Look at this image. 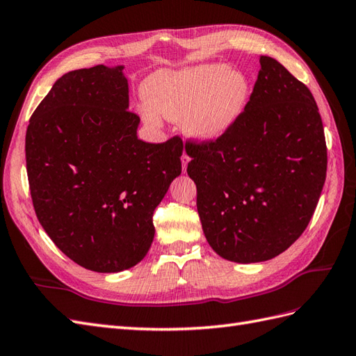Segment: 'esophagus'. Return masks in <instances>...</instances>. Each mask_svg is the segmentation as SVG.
<instances>
[{
    "label": "esophagus",
    "instance_id": "esophagus-1",
    "mask_svg": "<svg viewBox=\"0 0 356 356\" xmlns=\"http://www.w3.org/2000/svg\"><path fill=\"white\" fill-rule=\"evenodd\" d=\"M188 162H189V156L186 153H184V156H181V168H184V172L186 171L188 167Z\"/></svg>",
    "mask_w": 356,
    "mask_h": 356
}]
</instances>
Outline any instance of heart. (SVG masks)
Wrapping results in <instances>:
<instances>
[{
	"instance_id": "obj_1",
	"label": "heart",
	"mask_w": 356,
	"mask_h": 356,
	"mask_svg": "<svg viewBox=\"0 0 356 356\" xmlns=\"http://www.w3.org/2000/svg\"><path fill=\"white\" fill-rule=\"evenodd\" d=\"M149 106L145 122L159 124V115L181 120L184 131L198 141L222 136L241 117L250 97V81L224 65H202L176 72H156L143 86Z\"/></svg>"
}]
</instances>
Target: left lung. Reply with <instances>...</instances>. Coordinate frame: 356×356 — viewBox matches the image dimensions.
I'll list each match as a JSON object with an SVG mask.
<instances>
[{"label": "left lung", "mask_w": 356, "mask_h": 356, "mask_svg": "<svg viewBox=\"0 0 356 356\" xmlns=\"http://www.w3.org/2000/svg\"><path fill=\"white\" fill-rule=\"evenodd\" d=\"M185 150L200 221L218 256L266 261L304 233L326 179L323 123L312 91L275 58L260 57L230 129L213 141H186Z\"/></svg>", "instance_id": "8db88e82"}]
</instances>
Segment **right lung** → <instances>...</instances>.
I'll return each instance as SVG.
<instances>
[{
	"label": "right lung",
	"mask_w": 356,
	"mask_h": 356,
	"mask_svg": "<svg viewBox=\"0 0 356 356\" xmlns=\"http://www.w3.org/2000/svg\"><path fill=\"white\" fill-rule=\"evenodd\" d=\"M123 66L72 70L26 127L25 158L38 220L61 252L95 272L140 263L153 212L181 172L184 143L138 140Z\"/></svg>",
	"instance_id": "right-lung-1"
}]
</instances>
